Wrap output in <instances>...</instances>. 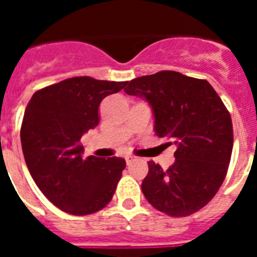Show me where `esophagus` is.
<instances>
[{"instance_id": "1", "label": "esophagus", "mask_w": 257, "mask_h": 257, "mask_svg": "<svg viewBox=\"0 0 257 257\" xmlns=\"http://www.w3.org/2000/svg\"><path fill=\"white\" fill-rule=\"evenodd\" d=\"M134 161H136V157L126 156V163H127V165H131V163H133Z\"/></svg>"}]
</instances>
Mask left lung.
<instances>
[{
	"label": "left lung",
	"mask_w": 257,
	"mask_h": 257,
	"mask_svg": "<svg viewBox=\"0 0 257 257\" xmlns=\"http://www.w3.org/2000/svg\"><path fill=\"white\" fill-rule=\"evenodd\" d=\"M124 91L148 101L154 131L176 145L167 170L149 161L142 184L148 202L172 217L189 216L215 197L228 172L233 124L228 109L206 79L161 70L127 81Z\"/></svg>",
	"instance_id": "8db88e82"
}]
</instances>
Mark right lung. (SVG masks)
Wrapping results in <instances>:
<instances>
[{
  "label": "right lung",
  "mask_w": 257,
  "mask_h": 257,
  "mask_svg": "<svg viewBox=\"0 0 257 257\" xmlns=\"http://www.w3.org/2000/svg\"><path fill=\"white\" fill-rule=\"evenodd\" d=\"M124 85L73 77L36 91L27 105L20 128L27 167L45 197L64 212H97L114 194L126 161L83 160L81 138L99 124L101 100Z\"/></svg>",
  "instance_id": "obj_1"
}]
</instances>
